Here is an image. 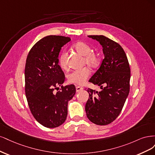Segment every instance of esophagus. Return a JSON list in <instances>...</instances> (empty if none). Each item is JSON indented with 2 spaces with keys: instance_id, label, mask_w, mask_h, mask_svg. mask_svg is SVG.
<instances>
[{
  "instance_id": "esophagus-1",
  "label": "esophagus",
  "mask_w": 155,
  "mask_h": 155,
  "mask_svg": "<svg viewBox=\"0 0 155 155\" xmlns=\"http://www.w3.org/2000/svg\"><path fill=\"white\" fill-rule=\"evenodd\" d=\"M82 89H83V88L81 87H80V86H77V87H76V91H77V92L81 91L82 90Z\"/></svg>"
}]
</instances>
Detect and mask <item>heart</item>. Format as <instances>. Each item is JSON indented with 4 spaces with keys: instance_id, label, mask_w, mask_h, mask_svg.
I'll list each match as a JSON object with an SVG mask.
<instances>
[{
    "instance_id": "b5f03b06",
    "label": "heart",
    "mask_w": 155,
    "mask_h": 155,
    "mask_svg": "<svg viewBox=\"0 0 155 155\" xmlns=\"http://www.w3.org/2000/svg\"><path fill=\"white\" fill-rule=\"evenodd\" d=\"M73 49L80 55L83 56L82 64H86L89 67L94 68L98 66L100 62V58L98 54L93 51V49L90 45L84 42H78L73 46ZM66 52H62L58 57V62L59 66L65 69L67 68ZM91 71L87 67L73 70L68 74V81L69 83L77 85H84L90 76Z\"/></svg>"
}]
</instances>
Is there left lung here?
Masks as SVG:
<instances>
[{
    "instance_id": "1",
    "label": "left lung",
    "mask_w": 155,
    "mask_h": 155,
    "mask_svg": "<svg viewBox=\"0 0 155 155\" xmlns=\"http://www.w3.org/2000/svg\"><path fill=\"white\" fill-rule=\"evenodd\" d=\"M102 45L104 58L89 82L101 87V91L88 88L86 104L88 119L99 126L111 123L120 113L129 93L131 71L120 45L104 35H89Z\"/></svg>"
}]
</instances>
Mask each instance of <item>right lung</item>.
<instances>
[{
	"label": "right lung",
	"mask_w": 155,
	"mask_h": 155,
	"mask_svg": "<svg viewBox=\"0 0 155 155\" xmlns=\"http://www.w3.org/2000/svg\"><path fill=\"white\" fill-rule=\"evenodd\" d=\"M70 41L63 36L45 37L32 47L26 58L25 93L28 106L36 120L46 127H57L65 122L68 101L76 93L73 84L62 86L65 76L58 62L62 47ZM58 86L61 90L54 94Z\"/></svg>",
	"instance_id": "right-lung-1"
}]
</instances>
